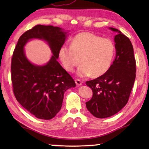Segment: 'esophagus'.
Wrapping results in <instances>:
<instances>
[{
    "instance_id": "esophagus-1",
    "label": "esophagus",
    "mask_w": 149,
    "mask_h": 149,
    "mask_svg": "<svg viewBox=\"0 0 149 149\" xmlns=\"http://www.w3.org/2000/svg\"><path fill=\"white\" fill-rule=\"evenodd\" d=\"M75 82H76V84L77 85H81L83 84V82H82L80 79H76L75 80Z\"/></svg>"
}]
</instances>
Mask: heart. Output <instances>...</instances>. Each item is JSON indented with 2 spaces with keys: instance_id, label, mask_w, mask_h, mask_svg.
Returning <instances> with one entry per match:
<instances>
[{
  "instance_id": "obj_1",
  "label": "heart",
  "mask_w": 149,
  "mask_h": 149,
  "mask_svg": "<svg viewBox=\"0 0 149 149\" xmlns=\"http://www.w3.org/2000/svg\"><path fill=\"white\" fill-rule=\"evenodd\" d=\"M115 53L116 47L111 40L90 32H83L73 38L70 46H61L59 58L68 72H73L81 62L77 71L78 76L87 77L92 74L98 77L110 69Z\"/></svg>"
}]
</instances>
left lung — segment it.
<instances>
[{
	"mask_svg": "<svg viewBox=\"0 0 149 149\" xmlns=\"http://www.w3.org/2000/svg\"><path fill=\"white\" fill-rule=\"evenodd\" d=\"M114 40L116 56L107 72L86 82L92 90L91 100L86 102L88 110L95 117L105 118L117 113L127 103L136 77V61L132 44L120 31Z\"/></svg>",
	"mask_w": 149,
	"mask_h": 149,
	"instance_id": "1",
	"label": "left lung"
}]
</instances>
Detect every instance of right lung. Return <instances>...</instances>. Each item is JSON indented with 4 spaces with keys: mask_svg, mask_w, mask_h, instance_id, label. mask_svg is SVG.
<instances>
[{
    "mask_svg": "<svg viewBox=\"0 0 149 149\" xmlns=\"http://www.w3.org/2000/svg\"><path fill=\"white\" fill-rule=\"evenodd\" d=\"M66 38V32L59 27L36 25L20 36L13 52L11 79L15 98L38 118H54L60 111L64 92L76 87L72 77L57 60ZM32 38L45 40L51 47L53 55L44 66L31 64L25 57L23 46Z\"/></svg>",
    "mask_w": 149,
    "mask_h": 149,
    "instance_id": "obj_1",
    "label": "right lung"
}]
</instances>
